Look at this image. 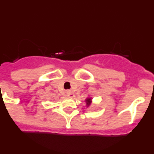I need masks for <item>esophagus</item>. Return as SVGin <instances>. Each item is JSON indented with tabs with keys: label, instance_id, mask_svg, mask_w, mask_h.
<instances>
[{
	"label": "esophagus",
	"instance_id": "34e87169",
	"mask_svg": "<svg viewBox=\"0 0 154 154\" xmlns=\"http://www.w3.org/2000/svg\"><path fill=\"white\" fill-rule=\"evenodd\" d=\"M67 96H68V97L73 98V97H75V94L72 93V92H67Z\"/></svg>",
	"mask_w": 154,
	"mask_h": 154
}]
</instances>
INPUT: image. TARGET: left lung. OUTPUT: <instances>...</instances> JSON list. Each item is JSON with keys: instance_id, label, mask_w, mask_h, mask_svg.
I'll use <instances>...</instances> for the list:
<instances>
[{"instance_id": "8db88e82", "label": "left lung", "mask_w": 154, "mask_h": 154, "mask_svg": "<svg viewBox=\"0 0 154 154\" xmlns=\"http://www.w3.org/2000/svg\"><path fill=\"white\" fill-rule=\"evenodd\" d=\"M91 100H92V99H91V98H88V99H85V102H86V106H89V105H90V103H91Z\"/></svg>"}]
</instances>
